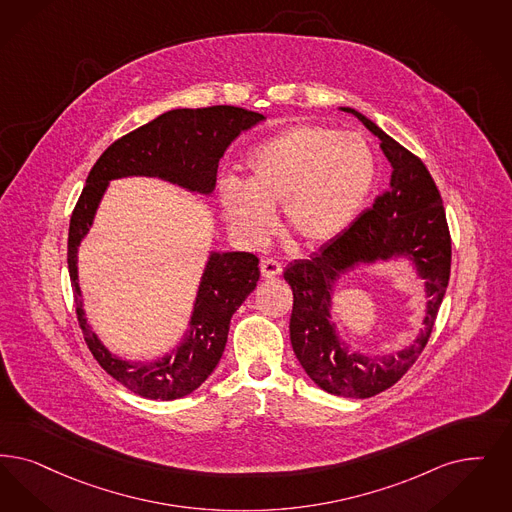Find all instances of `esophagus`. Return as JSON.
I'll return each instance as SVG.
<instances>
[{
	"mask_svg": "<svg viewBox=\"0 0 512 512\" xmlns=\"http://www.w3.org/2000/svg\"><path fill=\"white\" fill-rule=\"evenodd\" d=\"M282 272V265L278 263V261H274V259H263L261 261V274L265 276V278H274V276H278Z\"/></svg>",
	"mask_w": 512,
	"mask_h": 512,
	"instance_id": "34e87169",
	"label": "esophagus"
}]
</instances>
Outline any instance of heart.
<instances>
[{
    "label": "heart",
    "mask_w": 512,
    "mask_h": 512,
    "mask_svg": "<svg viewBox=\"0 0 512 512\" xmlns=\"http://www.w3.org/2000/svg\"><path fill=\"white\" fill-rule=\"evenodd\" d=\"M247 183L226 177L219 188L226 223L247 246H263L282 204L287 232L301 246L329 244L368 200L375 156L358 133L318 123L289 127L247 156Z\"/></svg>",
    "instance_id": "1"
}]
</instances>
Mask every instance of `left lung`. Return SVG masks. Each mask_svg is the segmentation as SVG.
<instances>
[{
  "mask_svg": "<svg viewBox=\"0 0 512 512\" xmlns=\"http://www.w3.org/2000/svg\"><path fill=\"white\" fill-rule=\"evenodd\" d=\"M352 112L381 141L392 165L390 186L347 230L308 259L287 265L293 291L291 345L308 377L329 394L371 398L398 383L429 343L438 308L450 282L451 236L440 190L419 156L396 143L375 123ZM406 250L428 280L431 301L418 341L396 357L368 359L350 353L328 322V299L339 271L356 262Z\"/></svg>",
  "mask_w": 512,
  "mask_h": 512,
  "instance_id": "1",
  "label": "left lung"
}]
</instances>
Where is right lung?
<instances>
[{"label":"right lung","mask_w":512,"mask_h":512,"mask_svg":"<svg viewBox=\"0 0 512 512\" xmlns=\"http://www.w3.org/2000/svg\"><path fill=\"white\" fill-rule=\"evenodd\" d=\"M263 120L265 116L259 112L228 104L169 110L110 144L87 175L68 230V272L78 324L99 366L125 389L143 398L175 400L186 396L217 368L228 339L230 318L257 286L259 259L253 253H213L183 343L158 362L129 364L112 356L85 322L76 266L78 246L93 223L110 179L156 175L209 194L228 144Z\"/></svg>","instance_id":"1"}]
</instances>
